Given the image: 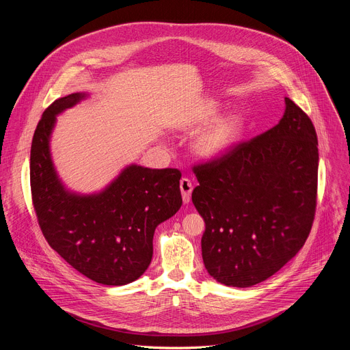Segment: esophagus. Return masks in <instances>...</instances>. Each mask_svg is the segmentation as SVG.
<instances>
[{
  "label": "esophagus",
  "instance_id": "1",
  "mask_svg": "<svg viewBox=\"0 0 350 350\" xmlns=\"http://www.w3.org/2000/svg\"><path fill=\"white\" fill-rule=\"evenodd\" d=\"M180 189H181V195H183V202L188 204L191 201V192H192V184L188 178H181L180 180Z\"/></svg>",
  "mask_w": 350,
  "mask_h": 350
}]
</instances>
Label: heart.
Here are the masks:
<instances>
[{
    "mask_svg": "<svg viewBox=\"0 0 350 350\" xmlns=\"http://www.w3.org/2000/svg\"><path fill=\"white\" fill-rule=\"evenodd\" d=\"M219 108L220 105L216 101L206 99L177 123V129L181 131H192L206 124L198 131L192 141V151L201 159L211 161L227 154L242 139L246 131V116L243 112L231 111L213 120Z\"/></svg>",
    "mask_w": 350,
    "mask_h": 350,
    "instance_id": "1",
    "label": "heart"
}]
</instances>
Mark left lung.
I'll use <instances>...</instances> for the list:
<instances>
[{"label":"left lung","instance_id":"8db88e82","mask_svg":"<svg viewBox=\"0 0 350 350\" xmlns=\"http://www.w3.org/2000/svg\"><path fill=\"white\" fill-rule=\"evenodd\" d=\"M317 145L312 120L285 96L278 124L195 167L202 259L217 282L256 285L301 251L316 212Z\"/></svg>","mask_w":350,"mask_h":350}]
</instances>
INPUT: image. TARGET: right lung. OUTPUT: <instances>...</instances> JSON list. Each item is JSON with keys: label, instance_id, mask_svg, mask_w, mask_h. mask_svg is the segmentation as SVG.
<instances>
[{"label": "right lung", "instance_id": "add662e5", "mask_svg": "<svg viewBox=\"0 0 350 350\" xmlns=\"http://www.w3.org/2000/svg\"><path fill=\"white\" fill-rule=\"evenodd\" d=\"M87 96L57 99L37 124L30 151L33 205L46 242L73 269L98 284L126 285L151 263L155 228L181 208V173L131 163L99 192L66 188L53 162L51 135L57 116Z\"/></svg>", "mask_w": 350, "mask_h": 350}]
</instances>
